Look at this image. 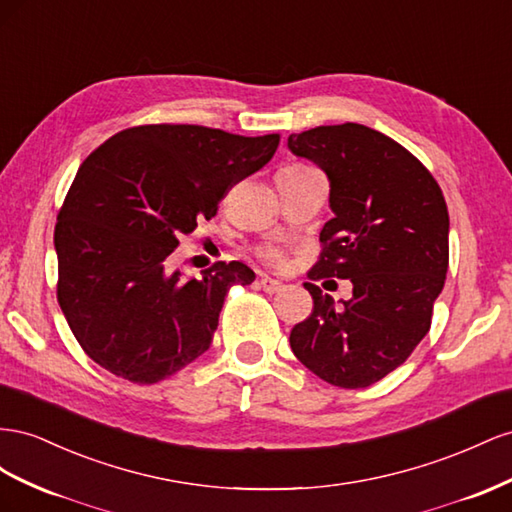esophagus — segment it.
<instances>
[{
	"instance_id": "esophagus-1",
	"label": "esophagus",
	"mask_w": 512,
	"mask_h": 512,
	"mask_svg": "<svg viewBox=\"0 0 512 512\" xmlns=\"http://www.w3.org/2000/svg\"><path fill=\"white\" fill-rule=\"evenodd\" d=\"M259 285H261V289L266 291V294H276V291H281L285 287L281 281L270 279V276H264V279L259 281Z\"/></svg>"
}]
</instances>
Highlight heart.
Masks as SVG:
<instances>
[{
  "label": "heart",
  "instance_id": "heart-1",
  "mask_svg": "<svg viewBox=\"0 0 512 512\" xmlns=\"http://www.w3.org/2000/svg\"><path fill=\"white\" fill-rule=\"evenodd\" d=\"M261 257L270 261V264H279V261L283 259L281 251H276V248H264V251H261Z\"/></svg>",
  "mask_w": 512,
  "mask_h": 512
}]
</instances>
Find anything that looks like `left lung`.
Listing matches in <instances>:
<instances>
[{
    "label": "left lung",
    "instance_id": "1",
    "mask_svg": "<svg viewBox=\"0 0 512 512\" xmlns=\"http://www.w3.org/2000/svg\"><path fill=\"white\" fill-rule=\"evenodd\" d=\"M287 148L328 175L334 218L319 233L309 279H349L334 304L317 285L313 313L289 334L306 369L339 388H367L410 358L431 328L448 270V208L435 178L403 145L362 124L317 126Z\"/></svg>",
    "mask_w": 512,
    "mask_h": 512
}]
</instances>
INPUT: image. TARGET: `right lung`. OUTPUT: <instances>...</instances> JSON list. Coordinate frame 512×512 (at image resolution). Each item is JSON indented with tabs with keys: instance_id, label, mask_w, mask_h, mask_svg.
<instances>
[{
	"instance_id": "add662e5",
	"label": "right lung",
	"mask_w": 512,
	"mask_h": 512,
	"mask_svg": "<svg viewBox=\"0 0 512 512\" xmlns=\"http://www.w3.org/2000/svg\"><path fill=\"white\" fill-rule=\"evenodd\" d=\"M279 141L148 124L122 130L83 160L57 214V302L102 369L156 384L210 347L227 291L251 285L255 272L218 261L186 279L171 270V253L210 221L233 184L268 163Z\"/></svg>"
}]
</instances>
